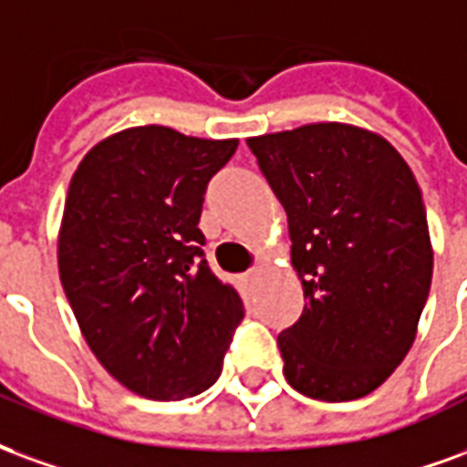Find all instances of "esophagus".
Returning a JSON list of instances; mask_svg holds the SVG:
<instances>
[{
  "mask_svg": "<svg viewBox=\"0 0 467 467\" xmlns=\"http://www.w3.org/2000/svg\"><path fill=\"white\" fill-rule=\"evenodd\" d=\"M256 278H258V268H251V271H246V274L241 275V284L248 288V285H254V281H256Z\"/></svg>",
  "mask_w": 467,
  "mask_h": 467,
  "instance_id": "esophagus-1",
  "label": "esophagus"
}]
</instances>
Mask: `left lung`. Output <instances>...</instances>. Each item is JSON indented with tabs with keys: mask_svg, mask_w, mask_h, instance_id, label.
Instances as JSON below:
<instances>
[{
	"mask_svg": "<svg viewBox=\"0 0 467 467\" xmlns=\"http://www.w3.org/2000/svg\"><path fill=\"white\" fill-rule=\"evenodd\" d=\"M284 203L301 318L278 336L284 376L316 400L373 393L406 358L433 278L418 182L383 136L321 121L251 136Z\"/></svg>",
	"mask_w": 467,
	"mask_h": 467,
	"instance_id": "left-lung-1",
	"label": "left lung"
}]
</instances>
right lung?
Returning a JSON list of instances; mask_svg holds the SVG:
<instances>
[{"label":"right lung","instance_id":"add662e5","mask_svg":"<svg viewBox=\"0 0 467 467\" xmlns=\"http://www.w3.org/2000/svg\"><path fill=\"white\" fill-rule=\"evenodd\" d=\"M236 146L131 126L99 141L71 176L61 285L91 353L136 396L182 400L221 376L244 304L206 264L199 219Z\"/></svg>","mask_w":467,"mask_h":467}]
</instances>
